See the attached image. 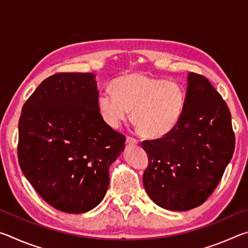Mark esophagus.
Listing matches in <instances>:
<instances>
[{
    "label": "esophagus",
    "mask_w": 248,
    "mask_h": 248,
    "mask_svg": "<svg viewBox=\"0 0 248 248\" xmlns=\"http://www.w3.org/2000/svg\"><path fill=\"white\" fill-rule=\"evenodd\" d=\"M127 143H128V144H132V145H134V144H138V143H139V141H138V140L136 139V138L128 136V137H127Z\"/></svg>",
    "instance_id": "obj_1"
}]
</instances>
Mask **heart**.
I'll list each match as a JSON object with an SVG mask.
<instances>
[{"mask_svg": "<svg viewBox=\"0 0 248 248\" xmlns=\"http://www.w3.org/2000/svg\"><path fill=\"white\" fill-rule=\"evenodd\" d=\"M112 91L100 92L97 106L104 120L119 127L132 120L142 136L161 138L173 129L182 117L185 92L176 82L131 73L117 78Z\"/></svg>", "mask_w": 248, "mask_h": 248, "instance_id": "b5f03b06", "label": "heart"}]
</instances>
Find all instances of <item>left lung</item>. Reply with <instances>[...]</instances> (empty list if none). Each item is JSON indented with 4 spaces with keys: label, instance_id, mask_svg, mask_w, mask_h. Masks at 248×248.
Here are the masks:
<instances>
[{
    "label": "left lung",
    "instance_id": "1",
    "mask_svg": "<svg viewBox=\"0 0 248 248\" xmlns=\"http://www.w3.org/2000/svg\"><path fill=\"white\" fill-rule=\"evenodd\" d=\"M149 164L148 195L159 207L187 211L216 190L233 156L235 134L228 105L203 75H188L184 110L159 139L142 141Z\"/></svg>",
    "mask_w": 248,
    "mask_h": 248
}]
</instances>
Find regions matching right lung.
I'll use <instances>...</instances> for the list:
<instances>
[{
  "label": "right lung",
  "instance_id": "1",
  "mask_svg": "<svg viewBox=\"0 0 248 248\" xmlns=\"http://www.w3.org/2000/svg\"><path fill=\"white\" fill-rule=\"evenodd\" d=\"M92 73L60 72L41 82L22 109L17 156L39 196L66 213H84L106 195L109 167L125 137L107 124Z\"/></svg>",
  "mask_w": 248,
  "mask_h": 248
}]
</instances>
